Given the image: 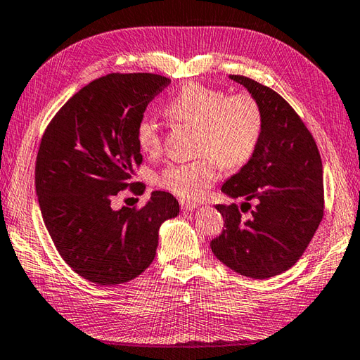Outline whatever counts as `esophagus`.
Instances as JSON below:
<instances>
[{
    "label": "esophagus",
    "mask_w": 360,
    "mask_h": 360,
    "mask_svg": "<svg viewBox=\"0 0 360 360\" xmlns=\"http://www.w3.org/2000/svg\"><path fill=\"white\" fill-rule=\"evenodd\" d=\"M181 207H182V210H184V212H190V210H195L196 207H198V204L181 201Z\"/></svg>",
    "instance_id": "1"
}]
</instances>
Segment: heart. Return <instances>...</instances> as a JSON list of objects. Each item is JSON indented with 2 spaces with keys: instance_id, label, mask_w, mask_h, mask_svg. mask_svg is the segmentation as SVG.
Listing matches in <instances>:
<instances>
[{
  "instance_id": "obj_1",
  "label": "heart",
  "mask_w": 360,
  "mask_h": 360,
  "mask_svg": "<svg viewBox=\"0 0 360 360\" xmlns=\"http://www.w3.org/2000/svg\"><path fill=\"white\" fill-rule=\"evenodd\" d=\"M172 118L200 128L196 153L198 159L165 167L158 184L182 200L195 201L218 178V164L223 168L243 165L256 150L262 117L256 101L248 95L226 96L221 90L190 82L167 104ZM137 143L145 153L160 148L158 123L145 115L137 124Z\"/></svg>"
}]
</instances>
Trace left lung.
I'll use <instances>...</instances> for the list:
<instances>
[{"instance_id": "1", "label": "left lung", "mask_w": 360, "mask_h": 360, "mask_svg": "<svg viewBox=\"0 0 360 360\" xmlns=\"http://www.w3.org/2000/svg\"><path fill=\"white\" fill-rule=\"evenodd\" d=\"M229 79L250 91L262 117L256 150L221 192L243 198L218 204L224 228L210 243L215 257L252 279H269L298 262L323 218V165L315 140L283 96L246 76ZM255 204L250 207V202ZM250 210L245 221L241 212Z\"/></svg>"}]
</instances>
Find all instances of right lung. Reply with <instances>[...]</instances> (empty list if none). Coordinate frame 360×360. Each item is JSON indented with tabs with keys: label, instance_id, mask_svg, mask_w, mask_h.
Here are the masks:
<instances>
[{
	"label": "right lung",
	"instance_id": "1",
	"mask_svg": "<svg viewBox=\"0 0 360 360\" xmlns=\"http://www.w3.org/2000/svg\"><path fill=\"white\" fill-rule=\"evenodd\" d=\"M170 82L153 73L103 76L62 105L41 139L35 164L41 218L62 259L90 283L137 278L156 257L162 223L179 214L174 196L160 190L140 210L112 204L136 186L137 124Z\"/></svg>",
	"mask_w": 360,
	"mask_h": 360
}]
</instances>
